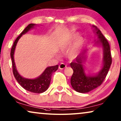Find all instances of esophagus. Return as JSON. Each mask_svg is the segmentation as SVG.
<instances>
[{"instance_id": "34e87169", "label": "esophagus", "mask_w": 121, "mask_h": 121, "mask_svg": "<svg viewBox=\"0 0 121 121\" xmlns=\"http://www.w3.org/2000/svg\"><path fill=\"white\" fill-rule=\"evenodd\" d=\"M66 67H67V65H66V64L63 63H61L59 65V68L60 69H63L64 68H65Z\"/></svg>"}]
</instances>
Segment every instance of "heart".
I'll return each mask as SVG.
<instances>
[{
  "mask_svg": "<svg viewBox=\"0 0 121 121\" xmlns=\"http://www.w3.org/2000/svg\"><path fill=\"white\" fill-rule=\"evenodd\" d=\"M82 43H83V40H82V39H78V41L76 42L75 44H74V47H73V48L71 49L70 52H69V55L71 57H75L78 54V53L79 52V51L82 47ZM66 48H67V46H64L61 48V49L62 50H64Z\"/></svg>",
  "mask_w": 121,
  "mask_h": 121,
  "instance_id": "b5f03b06",
  "label": "heart"
}]
</instances>
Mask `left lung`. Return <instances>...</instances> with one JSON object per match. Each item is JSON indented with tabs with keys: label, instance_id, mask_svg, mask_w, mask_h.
Masks as SVG:
<instances>
[{
	"label": "left lung",
	"instance_id": "obj_1",
	"mask_svg": "<svg viewBox=\"0 0 121 121\" xmlns=\"http://www.w3.org/2000/svg\"><path fill=\"white\" fill-rule=\"evenodd\" d=\"M99 39L97 44L101 45L104 51V65L102 68L95 76H87L83 67L84 61L85 59V50L78 56L73 62L70 63V67L73 70L71 77L70 84L76 91L81 93H86L97 88L101 85L107 75L112 64V57L110 47L108 41L96 26H93Z\"/></svg>",
	"mask_w": 121,
	"mask_h": 121
}]
</instances>
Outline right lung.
<instances>
[{
    "label": "right lung",
    "mask_w": 121,
    "mask_h": 121,
    "mask_svg": "<svg viewBox=\"0 0 121 121\" xmlns=\"http://www.w3.org/2000/svg\"><path fill=\"white\" fill-rule=\"evenodd\" d=\"M35 25V24H29L24 30V31L21 33L20 35L16 38L12 46V48H11L10 56L11 60H12L13 74H14L16 80L17 81L19 84L23 88L29 91L34 92V93L39 94L44 92L48 88L51 82L52 74L57 70L58 68V65H57L47 67L39 77L34 79H29L24 78L19 74V73L16 70L14 59L15 49L16 44H17L19 39L22 36V35L26 34L31 29H32Z\"/></svg>",
    "instance_id": "1"
}]
</instances>
